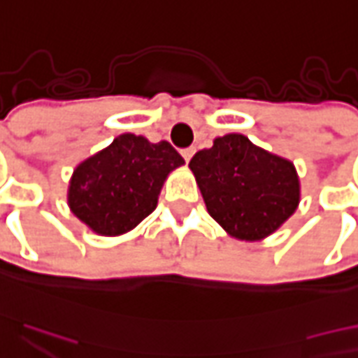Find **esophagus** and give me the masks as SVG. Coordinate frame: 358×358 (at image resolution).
<instances>
[{"mask_svg":"<svg viewBox=\"0 0 358 358\" xmlns=\"http://www.w3.org/2000/svg\"><path fill=\"white\" fill-rule=\"evenodd\" d=\"M193 153H195V150H193V148H187V150H184V152H182V157L186 159V163H189V159L193 157Z\"/></svg>","mask_w":358,"mask_h":358,"instance_id":"34e87169","label":"esophagus"}]
</instances>
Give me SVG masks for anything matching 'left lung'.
Segmentation results:
<instances>
[{"instance_id": "left-lung-1", "label": "left lung", "mask_w": 358, "mask_h": 358, "mask_svg": "<svg viewBox=\"0 0 358 358\" xmlns=\"http://www.w3.org/2000/svg\"><path fill=\"white\" fill-rule=\"evenodd\" d=\"M206 210L227 235L262 241L300 205V176L292 161L252 144L245 134L214 138L189 161Z\"/></svg>"}]
</instances>
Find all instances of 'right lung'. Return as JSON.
Returning <instances> with one entry per match:
<instances>
[{"label": "right lung", "mask_w": 358, "mask_h": 358, "mask_svg": "<svg viewBox=\"0 0 358 358\" xmlns=\"http://www.w3.org/2000/svg\"><path fill=\"white\" fill-rule=\"evenodd\" d=\"M182 165L184 159L169 142L119 134L73 169L68 206L92 233L119 237L155 210L165 180Z\"/></svg>", "instance_id": "right-lung-1"}]
</instances>
